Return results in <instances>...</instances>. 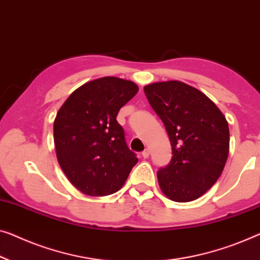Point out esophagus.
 Returning a JSON list of instances; mask_svg holds the SVG:
<instances>
[{
    "instance_id": "34e87169",
    "label": "esophagus",
    "mask_w": 260,
    "mask_h": 260,
    "mask_svg": "<svg viewBox=\"0 0 260 260\" xmlns=\"http://www.w3.org/2000/svg\"><path fill=\"white\" fill-rule=\"evenodd\" d=\"M148 156H149V149L146 148V149L142 152V157H143V158H147Z\"/></svg>"
}]
</instances>
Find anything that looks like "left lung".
<instances>
[{"label": "left lung", "mask_w": 260, "mask_h": 260, "mask_svg": "<svg viewBox=\"0 0 260 260\" xmlns=\"http://www.w3.org/2000/svg\"><path fill=\"white\" fill-rule=\"evenodd\" d=\"M145 94L167 131L173 157L157 172L174 202L199 199L216 183L229 155V125L203 92L179 80L146 85Z\"/></svg>", "instance_id": "left-lung-1"}]
</instances>
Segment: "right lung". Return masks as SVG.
<instances>
[{
	"label": "right lung",
	"instance_id": "right-lung-1",
	"mask_svg": "<svg viewBox=\"0 0 260 260\" xmlns=\"http://www.w3.org/2000/svg\"><path fill=\"white\" fill-rule=\"evenodd\" d=\"M138 91L133 81L103 77L73 91L57 112L53 140L58 164L85 195L117 192L137 165L117 115Z\"/></svg>",
	"mask_w": 260,
	"mask_h": 260
}]
</instances>
